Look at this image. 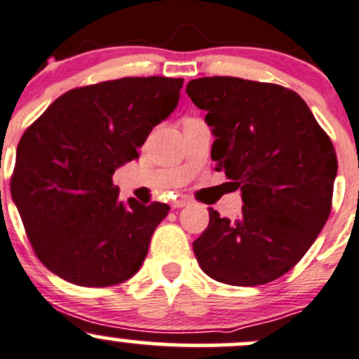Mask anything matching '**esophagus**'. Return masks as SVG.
Instances as JSON below:
<instances>
[{
  "mask_svg": "<svg viewBox=\"0 0 359 359\" xmlns=\"http://www.w3.org/2000/svg\"><path fill=\"white\" fill-rule=\"evenodd\" d=\"M188 203H190V198H188V196H183V195H180V196H176L175 200H172V203H171V205L175 207V209H181V207L188 205Z\"/></svg>",
  "mask_w": 359,
  "mask_h": 359,
  "instance_id": "obj_1",
  "label": "esophagus"
}]
</instances>
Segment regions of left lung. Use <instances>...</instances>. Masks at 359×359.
Wrapping results in <instances>:
<instances>
[{"instance_id": "8db88e82", "label": "left lung", "mask_w": 359, "mask_h": 359, "mask_svg": "<svg viewBox=\"0 0 359 359\" xmlns=\"http://www.w3.org/2000/svg\"><path fill=\"white\" fill-rule=\"evenodd\" d=\"M215 137L210 156L240 188V217L209 209L194 241L202 271L231 286H258L291 271L327 222L337 157L296 92L236 76L188 82Z\"/></svg>"}]
</instances>
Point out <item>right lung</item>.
I'll use <instances>...</instances> for the list:
<instances>
[{"label":"right lung","instance_id":"right-lung-1","mask_svg":"<svg viewBox=\"0 0 359 359\" xmlns=\"http://www.w3.org/2000/svg\"><path fill=\"white\" fill-rule=\"evenodd\" d=\"M181 87L183 79L126 76L73 88L27 128L11 196L34 252L57 277L107 287L142 267L169 205L121 202L113 175L176 109Z\"/></svg>","mask_w":359,"mask_h":359}]
</instances>
